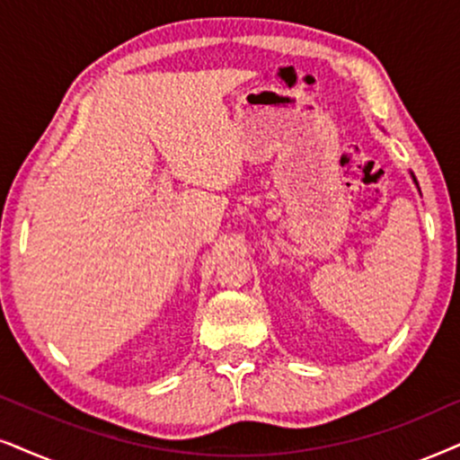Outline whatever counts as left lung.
I'll return each mask as SVG.
<instances>
[{
	"mask_svg": "<svg viewBox=\"0 0 460 460\" xmlns=\"http://www.w3.org/2000/svg\"><path fill=\"white\" fill-rule=\"evenodd\" d=\"M410 176H411V180H414V184H416V187H418V180H416V176H414V173H411V172H410ZM418 190H420V189H418Z\"/></svg>",
	"mask_w": 460,
	"mask_h": 460,
	"instance_id": "obj_1",
	"label": "left lung"
}]
</instances>
